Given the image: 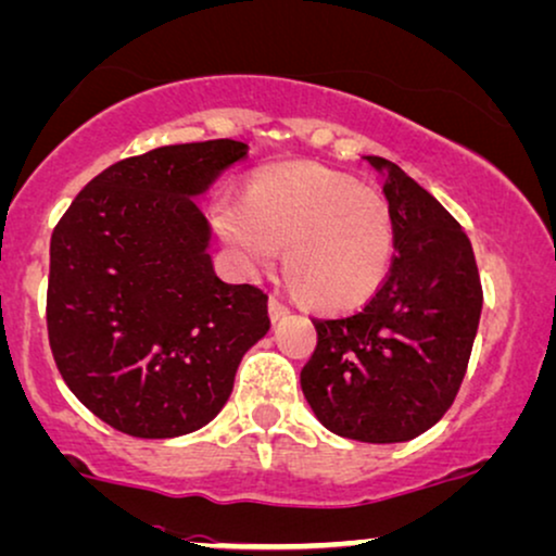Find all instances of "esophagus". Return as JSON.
Listing matches in <instances>:
<instances>
[{
	"label": "esophagus",
	"mask_w": 556,
	"mask_h": 556,
	"mask_svg": "<svg viewBox=\"0 0 556 556\" xmlns=\"http://www.w3.org/2000/svg\"><path fill=\"white\" fill-rule=\"evenodd\" d=\"M267 312H270V319H273V325H276V321H280V319H286L289 317V306L286 304H280L278 299H270L267 301Z\"/></svg>",
	"instance_id": "1"
}]
</instances>
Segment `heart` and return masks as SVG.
<instances>
[{"instance_id":"b5f03b06","label":"heart","mask_w":556,"mask_h":556,"mask_svg":"<svg viewBox=\"0 0 556 556\" xmlns=\"http://www.w3.org/2000/svg\"><path fill=\"white\" fill-rule=\"evenodd\" d=\"M216 229L247 270L283 265L293 286L319 309H353L371 299L394 255L387 198L321 164L265 169L242 203L216 208Z\"/></svg>"}]
</instances>
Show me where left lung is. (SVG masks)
I'll return each mask as SVG.
<instances>
[{
	"instance_id": "8db88e82",
	"label": "left lung",
	"mask_w": 556,
	"mask_h": 556,
	"mask_svg": "<svg viewBox=\"0 0 556 556\" xmlns=\"http://www.w3.org/2000/svg\"><path fill=\"white\" fill-rule=\"evenodd\" d=\"M392 208L394 260L361 312L314 319L301 392L327 430L363 443L413 441L456 400L475 345L482 283L469 237L383 156H363Z\"/></svg>"
}]
</instances>
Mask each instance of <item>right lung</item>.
<instances>
[{
	"mask_svg": "<svg viewBox=\"0 0 556 556\" xmlns=\"http://www.w3.org/2000/svg\"><path fill=\"white\" fill-rule=\"evenodd\" d=\"M247 149L216 139L115 162L53 229V361L74 396L121 433L177 438L208 425L242 355L270 330L265 293L216 276L195 203Z\"/></svg>",
	"mask_w": 556,
	"mask_h": 556,
	"instance_id": "right-lung-1",
	"label": "right lung"
}]
</instances>
